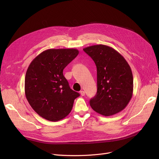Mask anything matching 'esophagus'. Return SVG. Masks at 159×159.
Here are the masks:
<instances>
[{
  "mask_svg": "<svg viewBox=\"0 0 159 159\" xmlns=\"http://www.w3.org/2000/svg\"><path fill=\"white\" fill-rule=\"evenodd\" d=\"M80 95H81V96H84L85 95V91H80Z\"/></svg>",
  "mask_w": 159,
  "mask_h": 159,
  "instance_id": "esophagus-1",
  "label": "esophagus"
}]
</instances>
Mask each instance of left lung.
Listing matches in <instances>:
<instances>
[{"mask_svg": "<svg viewBox=\"0 0 159 159\" xmlns=\"http://www.w3.org/2000/svg\"><path fill=\"white\" fill-rule=\"evenodd\" d=\"M83 50L97 66V92L89 101L91 108L106 116L122 111L129 102L133 91V74L128 62L106 45H93Z\"/></svg>", "mask_w": 159, "mask_h": 159, "instance_id": "left-lung-1", "label": "left lung"}]
</instances>
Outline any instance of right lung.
Returning <instances> with one entry per match:
<instances>
[{"label": "right lung", "mask_w": 159, "mask_h": 159, "mask_svg": "<svg viewBox=\"0 0 159 159\" xmlns=\"http://www.w3.org/2000/svg\"><path fill=\"white\" fill-rule=\"evenodd\" d=\"M77 49H49L30 63L25 77V95L39 115L56 122L71 112L80 94L72 90L63 70L76 57Z\"/></svg>", "instance_id": "1"}]
</instances>
